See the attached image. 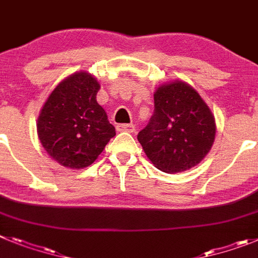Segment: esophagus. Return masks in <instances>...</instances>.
<instances>
[{
	"label": "esophagus",
	"mask_w": 258,
	"mask_h": 258,
	"mask_svg": "<svg viewBox=\"0 0 258 258\" xmlns=\"http://www.w3.org/2000/svg\"><path fill=\"white\" fill-rule=\"evenodd\" d=\"M116 131L119 132H135L136 128L134 124H116Z\"/></svg>",
	"instance_id": "1"
}]
</instances>
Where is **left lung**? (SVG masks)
Here are the masks:
<instances>
[{
  "mask_svg": "<svg viewBox=\"0 0 258 258\" xmlns=\"http://www.w3.org/2000/svg\"><path fill=\"white\" fill-rule=\"evenodd\" d=\"M216 136L212 111L192 87L174 82L154 93V111L138 140L158 170L167 174L196 166Z\"/></svg>",
  "mask_w": 258,
  "mask_h": 258,
  "instance_id": "1",
  "label": "left lung"
}]
</instances>
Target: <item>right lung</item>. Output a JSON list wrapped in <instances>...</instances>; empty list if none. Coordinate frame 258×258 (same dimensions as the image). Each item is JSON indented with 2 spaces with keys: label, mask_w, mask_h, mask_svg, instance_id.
I'll return each mask as SVG.
<instances>
[{
  "label": "right lung",
  "mask_w": 258,
  "mask_h": 258,
  "mask_svg": "<svg viewBox=\"0 0 258 258\" xmlns=\"http://www.w3.org/2000/svg\"><path fill=\"white\" fill-rule=\"evenodd\" d=\"M98 89L93 76L76 73L58 84L42 107L37 122L40 142L63 166L92 165L115 135L106 111L96 100Z\"/></svg>",
  "instance_id": "obj_1"
}]
</instances>
